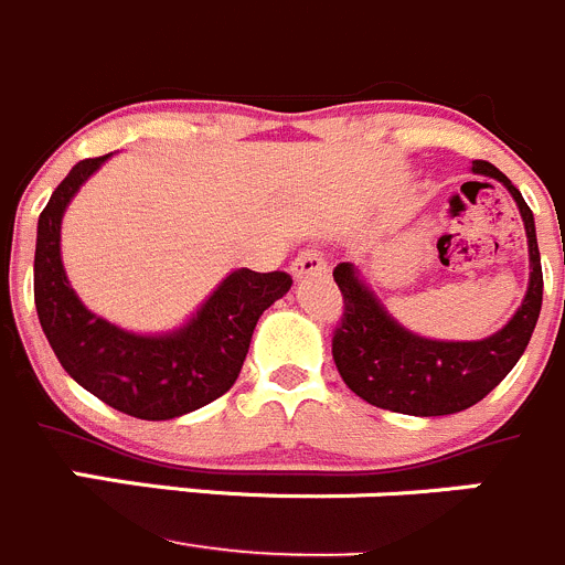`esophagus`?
Instances as JSON below:
<instances>
[{
	"mask_svg": "<svg viewBox=\"0 0 565 565\" xmlns=\"http://www.w3.org/2000/svg\"><path fill=\"white\" fill-rule=\"evenodd\" d=\"M289 270H292L295 278L326 276L328 262H326V256H322L317 248H306V250H300L298 256H295V262H292V267H289Z\"/></svg>",
	"mask_w": 565,
	"mask_h": 565,
	"instance_id": "1",
	"label": "esophagus"
}]
</instances>
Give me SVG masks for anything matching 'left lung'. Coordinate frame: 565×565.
Segmentation results:
<instances>
[{"label": "left lung", "instance_id": "8db88e82", "mask_svg": "<svg viewBox=\"0 0 565 565\" xmlns=\"http://www.w3.org/2000/svg\"><path fill=\"white\" fill-rule=\"evenodd\" d=\"M472 173L505 184L522 212L530 248L527 295L508 326L491 337L478 342H439L399 326L383 309L375 292L361 281L359 270L350 262L337 265L333 281L342 292L344 311L342 322L333 331V361L350 392L377 408L411 416L458 414L500 386L533 337L541 315V298H544V273H541L533 212L500 168L486 160H475Z\"/></svg>", "mask_w": 565, "mask_h": 565}]
</instances>
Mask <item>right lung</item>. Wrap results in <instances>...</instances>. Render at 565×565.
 I'll return each instance as SVG.
<instances>
[{
  "label": "right lung",
  "mask_w": 565,
  "mask_h": 565,
  "mask_svg": "<svg viewBox=\"0 0 565 565\" xmlns=\"http://www.w3.org/2000/svg\"><path fill=\"white\" fill-rule=\"evenodd\" d=\"M109 154L82 160L57 184L38 217L35 309L63 370L102 403L137 419H173L212 403L237 381L262 311L289 292L287 273L234 270L193 320L143 337L93 315L65 276L60 223L76 190Z\"/></svg>",
  "instance_id": "1"
}]
</instances>
